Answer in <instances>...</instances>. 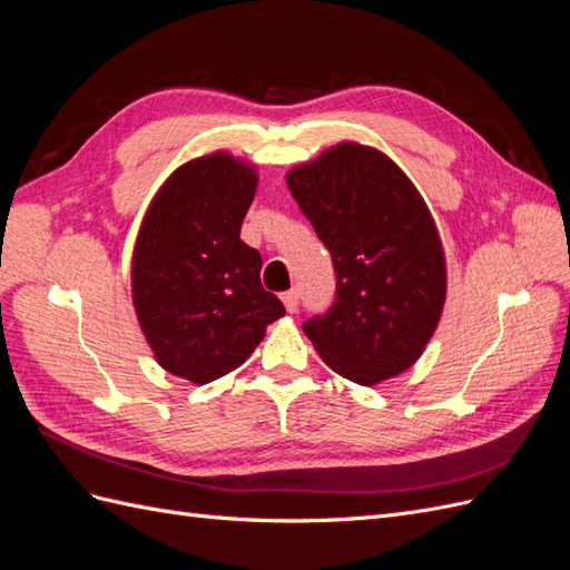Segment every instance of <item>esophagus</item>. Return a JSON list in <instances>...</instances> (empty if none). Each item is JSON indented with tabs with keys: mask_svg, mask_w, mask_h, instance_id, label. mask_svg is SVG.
I'll return each instance as SVG.
<instances>
[{
	"mask_svg": "<svg viewBox=\"0 0 570 570\" xmlns=\"http://www.w3.org/2000/svg\"><path fill=\"white\" fill-rule=\"evenodd\" d=\"M283 304H285V308H287L289 314H292V312H297V304H299V289H297V287H292V289L283 292Z\"/></svg>",
	"mask_w": 570,
	"mask_h": 570,
	"instance_id": "esophagus-1",
	"label": "esophagus"
}]
</instances>
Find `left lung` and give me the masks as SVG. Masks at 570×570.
<instances>
[{"instance_id": "obj_1", "label": "left lung", "mask_w": 570, "mask_h": 570, "mask_svg": "<svg viewBox=\"0 0 570 570\" xmlns=\"http://www.w3.org/2000/svg\"><path fill=\"white\" fill-rule=\"evenodd\" d=\"M333 256L335 302L302 327L342 377L375 385L406 371L433 337L446 292L435 220L383 151L342 142L287 174Z\"/></svg>"}]
</instances>
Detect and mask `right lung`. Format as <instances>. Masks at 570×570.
I'll return each mask as SVG.
<instances>
[{
    "label": "right lung",
    "mask_w": 570,
    "mask_h": 570,
    "mask_svg": "<svg viewBox=\"0 0 570 570\" xmlns=\"http://www.w3.org/2000/svg\"><path fill=\"white\" fill-rule=\"evenodd\" d=\"M254 168L230 154L187 161L149 204L132 254V302L159 364L197 385L243 366L285 316L239 239Z\"/></svg>",
    "instance_id": "right-lung-1"
}]
</instances>
